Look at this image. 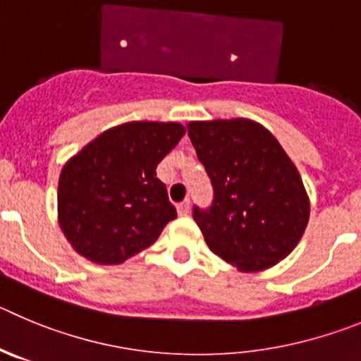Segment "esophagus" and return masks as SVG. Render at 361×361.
Wrapping results in <instances>:
<instances>
[{"mask_svg":"<svg viewBox=\"0 0 361 361\" xmlns=\"http://www.w3.org/2000/svg\"><path fill=\"white\" fill-rule=\"evenodd\" d=\"M177 213L180 214V216H186V214L190 213V200H184V202L177 204Z\"/></svg>","mask_w":361,"mask_h":361,"instance_id":"1","label":"esophagus"}]
</instances>
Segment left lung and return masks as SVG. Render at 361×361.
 <instances>
[{"mask_svg":"<svg viewBox=\"0 0 361 361\" xmlns=\"http://www.w3.org/2000/svg\"><path fill=\"white\" fill-rule=\"evenodd\" d=\"M188 135L213 186L211 206L193 207L207 247L241 272L284 259L308 226L310 200L279 141L243 118L191 121Z\"/></svg>","mask_w":361,"mask_h":361,"instance_id":"1","label":"left lung"}]
</instances>
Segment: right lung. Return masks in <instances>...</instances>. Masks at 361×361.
Instances as JSON below:
<instances>
[{
	"mask_svg": "<svg viewBox=\"0 0 361 361\" xmlns=\"http://www.w3.org/2000/svg\"><path fill=\"white\" fill-rule=\"evenodd\" d=\"M184 134L180 123L130 121L102 132L64 164L59 224L80 256L118 264L157 240L177 211L155 168Z\"/></svg>",
	"mask_w": 361,
	"mask_h": 361,
	"instance_id": "obj_1",
	"label": "right lung"
}]
</instances>
